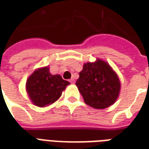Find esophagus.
<instances>
[{
  "label": "esophagus",
  "instance_id": "obj_1",
  "mask_svg": "<svg viewBox=\"0 0 149 149\" xmlns=\"http://www.w3.org/2000/svg\"><path fill=\"white\" fill-rule=\"evenodd\" d=\"M70 83H71V84H74V82H75L74 79H72H72H71L70 80Z\"/></svg>",
  "mask_w": 149,
  "mask_h": 149
}]
</instances>
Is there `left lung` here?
Instances as JSON below:
<instances>
[{"label": "left lung", "mask_w": 149, "mask_h": 149, "mask_svg": "<svg viewBox=\"0 0 149 149\" xmlns=\"http://www.w3.org/2000/svg\"><path fill=\"white\" fill-rule=\"evenodd\" d=\"M76 85L87 105L96 109H104L114 104L120 90L117 73L108 63L97 58L94 63H86Z\"/></svg>", "instance_id": "8db88e82"}]
</instances>
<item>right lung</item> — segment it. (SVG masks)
Instances as JSON below:
<instances>
[{
    "mask_svg": "<svg viewBox=\"0 0 149 149\" xmlns=\"http://www.w3.org/2000/svg\"><path fill=\"white\" fill-rule=\"evenodd\" d=\"M60 75H52L49 66L36 70L26 82L27 93L31 102L40 107L53 104L70 85Z\"/></svg>",
    "mask_w": 149,
    "mask_h": 149,
    "instance_id": "obj_1",
    "label": "right lung"
}]
</instances>
